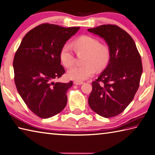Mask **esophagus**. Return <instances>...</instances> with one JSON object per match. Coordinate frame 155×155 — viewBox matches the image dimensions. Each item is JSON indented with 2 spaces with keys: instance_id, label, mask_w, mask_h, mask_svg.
Wrapping results in <instances>:
<instances>
[{
  "instance_id": "esophagus-1",
  "label": "esophagus",
  "mask_w": 155,
  "mask_h": 155,
  "mask_svg": "<svg viewBox=\"0 0 155 155\" xmlns=\"http://www.w3.org/2000/svg\"><path fill=\"white\" fill-rule=\"evenodd\" d=\"M74 84L75 85H81L84 84V81H77V80H75L74 81Z\"/></svg>"
}]
</instances>
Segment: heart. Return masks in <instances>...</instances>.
<instances>
[{
    "mask_svg": "<svg viewBox=\"0 0 155 155\" xmlns=\"http://www.w3.org/2000/svg\"><path fill=\"white\" fill-rule=\"evenodd\" d=\"M74 50L78 53H86L82 66H75L68 72V76L71 80L81 81L86 80L95 74L96 69L101 70L108 64L110 58L109 48L95 38L81 36L72 42ZM60 58L64 66L70 68L74 63V54L70 44H64L60 51Z\"/></svg>",
    "mask_w": 155,
    "mask_h": 155,
    "instance_id": "obj_1",
    "label": "heart"
}]
</instances>
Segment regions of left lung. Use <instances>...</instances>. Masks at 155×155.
I'll use <instances>...</instances> for the list:
<instances>
[{
  "label": "left lung",
  "mask_w": 155,
  "mask_h": 155,
  "mask_svg": "<svg viewBox=\"0 0 155 155\" xmlns=\"http://www.w3.org/2000/svg\"><path fill=\"white\" fill-rule=\"evenodd\" d=\"M87 30L103 38L110 51L107 66L92 81L88 104L98 115L113 117L124 111L138 90L141 58L131 36L118 26L104 25Z\"/></svg>",
  "instance_id": "1"
}]
</instances>
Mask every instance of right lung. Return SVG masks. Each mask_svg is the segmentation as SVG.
<instances>
[{"mask_svg": "<svg viewBox=\"0 0 155 155\" xmlns=\"http://www.w3.org/2000/svg\"><path fill=\"white\" fill-rule=\"evenodd\" d=\"M79 29L42 24L26 34L16 51L13 67L16 89L30 111L40 118L58 114L67 104L66 93L73 82L54 80L65 73L60 64L61 47Z\"/></svg>", "mask_w": 155, "mask_h": 155, "instance_id": "add662e5", "label": "right lung"}]
</instances>
